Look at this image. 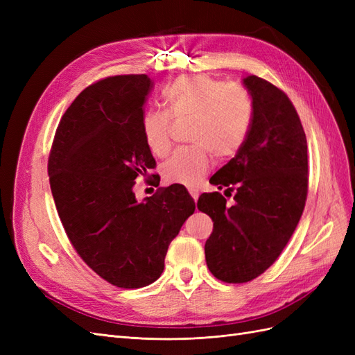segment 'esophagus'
I'll list each match as a JSON object with an SVG mask.
<instances>
[{
    "mask_svg": "<svg viewBox=\"0 0 355 355\" xmlns=\"http://www.w3.org/2000/svg\"><path fill=\"white\" fill-rule=\"evenodd\" d=\"M189 194H191V197H192V198H194V201H197V200H198V196H200V194H198V191H197V189H189Z\"/></svg>",
    "mask_w": 355,
    "mask_h": 355,
    "instance_id": "34e87169",
    "label": "esophagus"
}]
</instances>
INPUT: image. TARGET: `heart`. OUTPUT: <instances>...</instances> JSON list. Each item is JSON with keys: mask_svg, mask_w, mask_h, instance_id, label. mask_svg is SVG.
Listing matches in <instances>:
<instances>
[{"mask_svg": "<svg viewBox=\"0 0 355 355\" xmlns=\"http://www.w3.org/2000/svg\"><path fill=\"white\" fill-rule=\"evenodd\" d=\"M167 112L148 110L141 125L145 144L155 155L170 148L171 120H192L191 142L194 148L179 149L163 166L168 184L197 187L210 167V153L225 159L243 146L250 130L253 103L249 93L237 85H227L209 75L180 77L164 90Z\"/></svg>", "mask_w": 355, "mask_h": 355, "instance_id": "1", "label": "heart"}]
</instances>
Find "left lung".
I'll use <instances>...</instances> for the list:
<instances>
[{
    "label": "left lung",
    "mask_w": 355,
    "mask_h": 355,
    "mask_svg": "<svg viewBox=\"0 0 355 355\" xmlns=\"http://www.w3.org/2000/svg\"><path fill=\"white\" fill-rule=\"evenodd\" d=\"M253 103L249 135L228 164L210 178L220 192L201 194L200 211L213 220L204 245L210 272L225 283H245L270 268L295 232L308 192V146L290 99L256 75L243 78ZM232 188L230 189L229 187Z\"/></svg>",
    "instance_id": "left-lung-1"
}]
</instances>
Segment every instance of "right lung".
Wrapping results in <instances>:
<instances>
[{"instance_id": "1", "label": "right lung", "mask_w": 355, "mask_h": 355, "mask_svg": "<svg viewBox=\"0 0 355 355\" xmlns=\"http://www.w3.org/2000/svg\"><path fill=\"white\" fill-rule=\"evenodd\" d=\"M151 89L145 73L89 85L63 114L49 158L51 194L73 249L123 288L159 278L168 244L196 210L178 184L136 200V178L155 167L141 125Z\"/></svg>"}]
</instances>
